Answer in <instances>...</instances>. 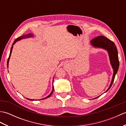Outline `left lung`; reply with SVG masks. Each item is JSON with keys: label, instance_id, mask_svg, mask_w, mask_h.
<instances>
[{"label": "left lung", "instance_id": "obj_1", "mask_svg": "<svg viewBox=\"0 0 126 126\" xmlns=\"http://www.w3.org/2000/svg\"><path fill=\"white\" fill-rule=\"evenodd\" d=\"M91 43L93 45V47L103 48V49L107 50L108 52L111 65L114 70V74L110 86H109L108 90L106 91V92H107L111 88L112 84L113 83L115 75L116 74L119 67V61L116 47L113 42L103 36L95 37V38L93 39L91 41Z\"/></svg>", "mask_w": 126, "mask_h": 126}]
</instances>
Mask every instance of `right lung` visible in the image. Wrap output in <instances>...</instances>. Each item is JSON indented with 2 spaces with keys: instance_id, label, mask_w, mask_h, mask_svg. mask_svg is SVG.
I'll list each match as a JSON object with an SVG mask.
<instances>
[{
  "instance_id": "add662e5",
  "label": "right lung",
  "mask_w": 126,
  "mask_h": 126,
  "mask_svg": "<svg viewBox=\"0 0 126 126\" xmlns=\"http://www.w3.org/2000/svg\"><path fill=\"white\" fill-rule=\"evenodd\" d=\"M33 37V35H32V34H31V33H30V34H25H25H23V36H20L19 37H18V38H16V39L15 40L14 42H13V44H12V47H11V48L10 55H9V58H8V60H7V68H8V66H9V60H10V57L11 54V52H12V49H13V45H14V44L16 43V42H17L18 41H19V40L22 39H23V38H29V37ZM53 90H54V88H53V86L52 85V92H51L50 94L49 95H48V96H47V97H45V98H43L42 100H44V99H45V98H48V97H49L50 96H51V95L52 94V93H53ZM26 98V99H28V100H30V101H33V100H32V99H29V98Z\"/></svg>"
}]
</instances>
